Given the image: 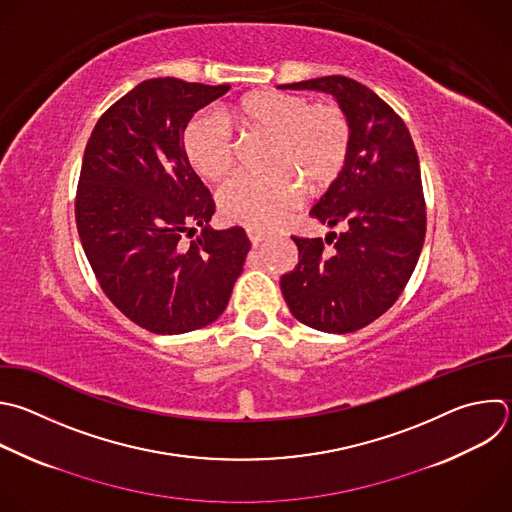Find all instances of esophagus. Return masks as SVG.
I'll use <instances>...</instances> for the list:
<instances>
[{
  "instance_id": "obj_1",
  "label": "esophagus",
  "mask_w": 512,
  "mask_h": 512,
  "mask_svg": "<svg viewBox=\"0 0 512 512\" xmlns=\"http://www.w3.org/2000/svg\"><path fill=\"white\" fill-rule=\"evenodd\" d=\"M247 235H249V241H251L253 247H259L267 239V235L263 231H257V229H247Z\"/></svg>"
}]
</instances>
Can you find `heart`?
<instances>
[{
    "instance_id": "heart-1",
    "label": "heart",
    "mask_w": 512,
    "mask_h": 512,
    "mask_svg": "<svg viewBox=\"0 0 512 512\" xmlns=\"http://www.w3.org/2000/svg\"><path fill=\"white\" fill-rule=\"evenodd\" d=\"M225 120L243 134L269 138L263 175H243L219 193L221 215L253 229L281 225L299 203L301 187L325 189L342 173L348 160L352 130L348 116L333 104L311 106L301 96L255 92L231 104ZM183 150L195 173L223 181L235 164L237 144L223 120L195 116L183 132Z\"/></svg>"
}]
</instances>
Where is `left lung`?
I'll use <instances>...</instances> for the list:
<instances>
[{
  "instance_id": "1",
  "label": "left lung",
  "mask_w": 512,
  "mask_h": 512,
  "mask_svg": "<svg viewBox=\"0 0 512 512\" xmlns=\"http://www.w3.org/2000/svg\"><path fill=\"white\" fill-rule=\"evenodd\" d=\"M281 90L331 94L352 130L348 160L309 211L342 233L291 237L299 263L281 277V293L301 323L350 333L386 313L404 291L424 245L426 207L420 162L404 120L368 86L323 76Z\"/></svg>"
}]
</instances>
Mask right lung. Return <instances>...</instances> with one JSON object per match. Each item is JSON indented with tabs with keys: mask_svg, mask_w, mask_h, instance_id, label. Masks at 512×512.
Listing matches in <instances>:
<instances>
[{
	"mask_svg": "<svg viewBox=\"0 0 512 512\" xmlns=\"http://www.w3.org/2000/svg\"><path fill=\"white\" fill-rule=\"evenodd\" d=\"M229 88L144 80L100 116L84 150L76 195L84 253L108 299L158 335L213 323L251 249L241 227H209L215 203L183 150L195 112ZM197 228L202 237L187 248L182 237Z\"/></svg>",
	"mask_w": 512,
	"mask_h": 512,
	"instance_id": "add662e5",
	"label": "right lung"
}]
</instances>
